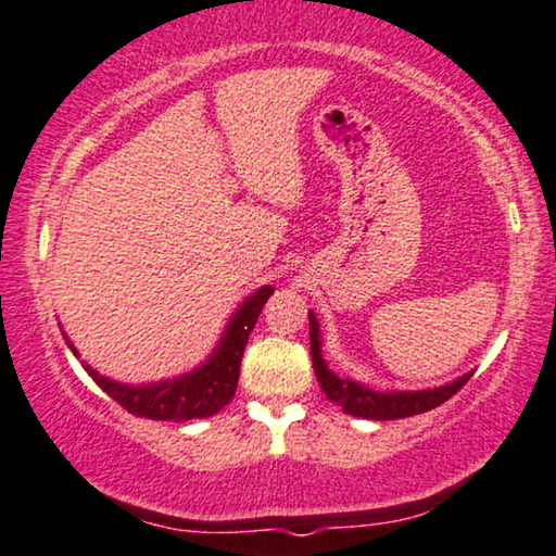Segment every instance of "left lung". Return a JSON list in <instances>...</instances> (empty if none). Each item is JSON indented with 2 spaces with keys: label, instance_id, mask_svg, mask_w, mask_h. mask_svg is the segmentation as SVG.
<instances>
[{
  "label": "left lung",
  "instance_id": "left-lung-1",
  "mask_svg": "<svg viewBox=\"0 0 556 556\" xmlns=\"http://www.w3.org/2000/svg\"><path fill=\"white\" fill-rule=\"evenodd\" d=\"M309 355H313L317 383L323 387L325 396H328L330 402H336L345 414H353V417H364V419H404V417H414V414L429 412L434 409V406L445 404L453 394H457V391H460L472 376V374H465L457 381H450L445 387H438V389L389 391V394L366 389L364 383L358 381L340 379V376L332 374L328 364L323 361L320 325H317L313 313H309Z\"/></svg>",
  "mask_w": 556,
  "mask_h": 556
}]
</instances>
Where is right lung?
<instances>
[{
    "label": "right lung",
    "mask_w": 556,
    "mask_h": 556,
    "mask_svg": "<svg viewBox=\"0 0 556 556\" xmlns=\"http://www.w3.org/2000/svg\"><path fill=\"white\" fill-rule=\"evenodd\" d=\"M271 292V287H262V290H256L236 309L218 348L195 371L177 376V379L169 381L147 383V387H129V383L111 381L106 376L96 374L91 366H86V371L114 402L122 404L127 412L137 414V417L175 421L213 417L236 394L243 348H247L251 330H254L258 320V313H262V307L266 305ZM71 351L78 355L73 345Z\"/></svg>",
    "instance_id": "1"
}]
</instances>
